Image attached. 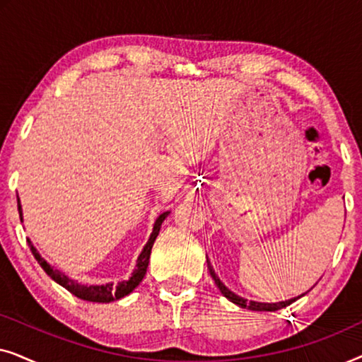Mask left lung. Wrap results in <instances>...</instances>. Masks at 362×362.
Instances as JSON below:
<instances>
[{
	"instance_id": "1",
	"label": "left lung",
	"mask_w": 362,
	"mask_h": 362,
	"mask_svg": "<svg viewBox=\"0 0 362 362\" xmlns=\"http://www.w3.org/2000/svg\"><path fill=\"white\" fill-rule=\"evenodd\" d=\"M207 269H209V274H211V276H212V280L216 281L217 288L221 290V293L224 295L227 300H230L232 303H235L237 306H240V308H249V310H252V311H276V310H281V308H285V306L291 305L295 300H298L300 296L305 295V293H303V295L296 296V298H291V300H286V301H279V303H260V301H247L245 298H242V296L232 293V291H230L229 288H227V286H226L224 284H222V281L219 280V276L216 275L214 269H212V265H211L209 260H207Z\"/></svg>"
}]
</instances>
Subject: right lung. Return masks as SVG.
Returning <instances> with one entry per match:
<instances>
[{
    "mask_svg": "<svg viewBox=\"0 0 362 362\" xmlns=\"http://www.w3.org/2000/svg\"><path fill=\"white\" fill-rule=\"evenodd\" d=\"M18 211H19V217H21L23 221V211H21V204H19V197H18ZM168 214L170 212H163L158 217L156 222H155V227H153V232L150 235V239H148L146 245L143 247L140 257H138L136 260V269L133 270L132 276L128 280H123L120 281L118 285H113V284H105V285H82V284H77V280H71L69 276H66L61 272L52 269L51 265L47 264L46 260L42 259L41 255H39V252L36 250V247H34L31 242H29V245H31V252L34 255V259L37 260V264L42 267V270L46 272V274L51 276V279L59 284L61 286H64L67 291H71L72 295H76L77 298L81 300H86V301H95V303H110V301H115V300H120L123 296L130 295L133 290L136 288L138 285H140V281L143 280V276L146 274V269H148V264H150V254H151V247L155 244L158 234H160V229H161V224L163 221L166 219Z\"/></svg>",
    "mask_w": 362,
    "mask_h": 362,
    "instance_id": "obj_1",
    "label": "right lung"
}]
</instances>
